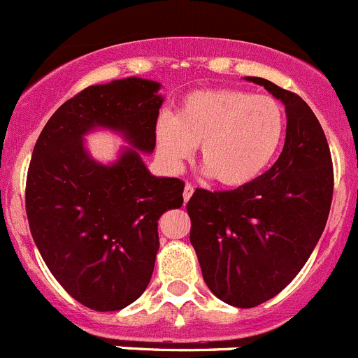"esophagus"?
<instances>
[{
    "label": "esophagus",
    "instance_id": "34e87169",
    "mask_svg": "<svg viewBox=\"0 0 358 358\" xmlns=\"http://www.w3.org/2000/svg\"><path fill=\"white\" fill-rule=\"evenodd\" d=\"M192 195H194V186L186 185L185 186V194H182V199H185V202H188Z\"/></svg>",
    "mask_w": 358,
    "mask_h": 358
}]
</instances>
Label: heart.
<instances>
[{
  "instance_id": "heart-1",
  "label": "heart",
  "mask_w": 358,
  "mask_h": 358,
  "mask_svg": "<svg viewBox=\"0 0 358 358\" xmlns=\"http://www.w3.org/2000/svg\"><path fill=\"white\" fill-rule=\"evenodd\" d=\"M285 110L274 96L243 90H202L182 100L177 116L161 115L156 141L170 164L201 145L202 169L226 188L252 182L271 166L285 138Z\"/></svg>"
}]
</instances>
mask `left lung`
Segmentation results:
<instances>
[{
  "label": "left lung",
  "mask_w": 358,
  "mask_h": 358,
  "mask_svg": "<svg viewBox=\"0 0 358 358\" xmlns=\"http://www.w3.org/2000/svg\"><path fill=\"white\" fill-rule=\"evenodd\" d=\"M285 103L287 136L276 163L227 192L197 188L186 204L202 278L224 303L252 308L289 285L321 238L334 197V164L321 123L299 94L260 77Z\"/></svg>",
  "instance_id": "left-lung-1"
}]
</instances>
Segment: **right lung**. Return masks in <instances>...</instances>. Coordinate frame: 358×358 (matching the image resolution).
I'll use <instances>...</instances> for the list:
<instances>
[{
	"mask_svg": "<svg viewBox=\"0 0 358 358\" xmlns=\"http://www.w3.org/2000/svg\"><path fill=\"white\" fill-rule=\"evenodd\" d=\"M159 84L123 78L90 85L53 113L27 176V217L50 273L78 303L115 312L147 289L159 249L157 220L182 206L185 182L154 177L134 149L110 167L87 156L81 136L120 130L138 150L156 147Z\"/></svg>",
	"mask_w": 358,
	"mask_h": 358,
	"instance_id": "obj_1",
	"label": "right lung"
}]
</instances>
